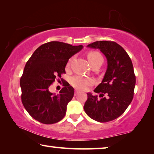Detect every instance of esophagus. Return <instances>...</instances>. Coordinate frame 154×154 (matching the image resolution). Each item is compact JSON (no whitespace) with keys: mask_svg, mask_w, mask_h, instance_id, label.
<instances>
[{"mask_svg":"<svg viewBox=\"0 0 154 154\" xmlns=\"http://www.w3.org/2000/svg\"><path fill=\"white\" fill-rule=\"evenodd\" d=\"M79 91H78V90H75V96H77V94H79Z\"/></svg>","mask_w":154,"mask_h":154,"instance_id":"obj_1","label":"esophagus"}]
</instances>
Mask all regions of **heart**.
Returning a JSON list of instances; mask_svg holds the SVG:
<instances>
[{
	"label": "heart",
	"instance_id": "1",
	"mask_svg": "<svg viewBox=\"0 0 154 154\" xmlns=\"http://www.w3.org/2000/svg\"><path fill=\"white\" fill-rule=\"evenodd\" d=\"M88 60L90 62L91 65H92L97 62H103V58L100 53L97 51H90L88 53ZM72 61V58L69 60L68 62L67 66H69ZM92 81L91 79L86 77H83L81 76H75L71 79V84L73 87L79 90H84L85 87L90 85Z\"/></svg>",
	"mask_w": 154,
	"mask_h": 154
}]
</instances>
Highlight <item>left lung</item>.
<instances>
[{"label":"left lung","mask_w":154,"mask_h":154,"mask_svg":"<svg viewBox=\"0 0 154 154\" xmlns=\"http://www.w3.org/2000/svg\"><path fill=\"white\" fill-rule=\"evenodd\" d=\"M87 47L100 49L107 60V69L102 82L94 90L100 93L101 98L88 93L83 109L94 120L110 122L123 114L133 98L136 83L133 65L124 48L113 41H96Z\"/></svg>","instance_id":"8db88e82"}]
</instances>
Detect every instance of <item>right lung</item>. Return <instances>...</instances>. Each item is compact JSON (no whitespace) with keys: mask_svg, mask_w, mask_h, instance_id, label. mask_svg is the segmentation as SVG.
<instances>
[{"mask_svg":"<svg viewBox=\"0 0 154 154\" xmlns=\"http://www.w3.org/2000/svg\"><path fill=\"white\" fill-rule=\"evenodd\" d=\"M83 48L51 41L36 49L26 62L20 79L22 102L36 120L51 124L63 119L68 103L74 96V88L64 82V87L56 94L49 92V87L56 77L66 73L69 59Z\"/></svg>","mask_w":154,"mask_h":154,"instance_id":"add662e5","label":"right lung"}]
</instances>
